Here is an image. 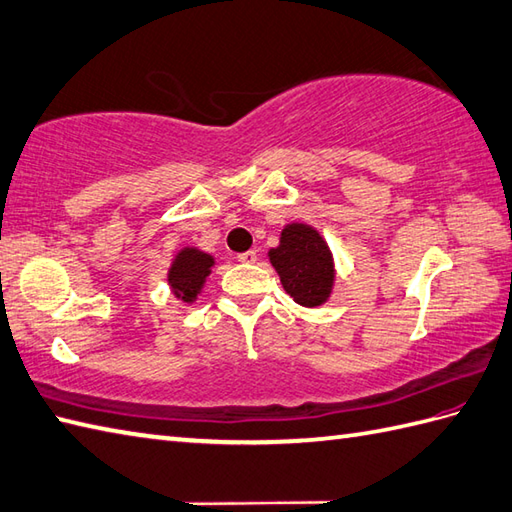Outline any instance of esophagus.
<instances>
[{
  "label": "esophagus",
  "mask_w": 512,
  "mask_h": 512,
  "mask_svg": "<svg viewBox=\"0 0 512 512\" xmlns=\"http://www.w3.org/2000/svg\"><path fill=\"white\" fill-rule=\"evenodd\" d=\"M236 258H238V263L252 265V263H256V260H258V254H256V249H249V252H243V254H238Z\"/></svg>",
  "instance_id": "esophagus-1"
}]
</instances>
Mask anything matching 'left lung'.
Masks as SVG:
<instances>
[{
    "label": "left lung",
    "instance_id": "left-lung-1",
    "mask_svg": "<svg viewBox=\"0 0 512 512\" xmlns=\"http://www.w3.org/2000/svg\"><path fill=\"white\" fill-rule=\"evenodd\" d=\"M267 256L293 302L317 309L333 295L335 258L326 238L313 225L287 223L278 247H271Z\"/></svg>",
    "mask_w": 512,
    "mask_h": 512
}]
</instances>
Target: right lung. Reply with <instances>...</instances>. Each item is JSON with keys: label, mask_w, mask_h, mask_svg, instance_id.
Listing matches in <instances>:
<instances>
[{"label": "right lung", "mask_w": 512, "mask_h": 512, "mask_svg": "<svg viewBox=\"0 0 512 512\" xmlns=\"http://www.w3.org/2000/svg\"><path fill=\"white\" fill-rule=\"evenodd\" d=\"M214 256L203 252L199 247H181L179 252L170 260L168 267V287L170 293L184 304L197 302L199 293L206 287V280L212 274Z\"/></svg>", "instance_id": "right-lung-1"}]
</instances>
